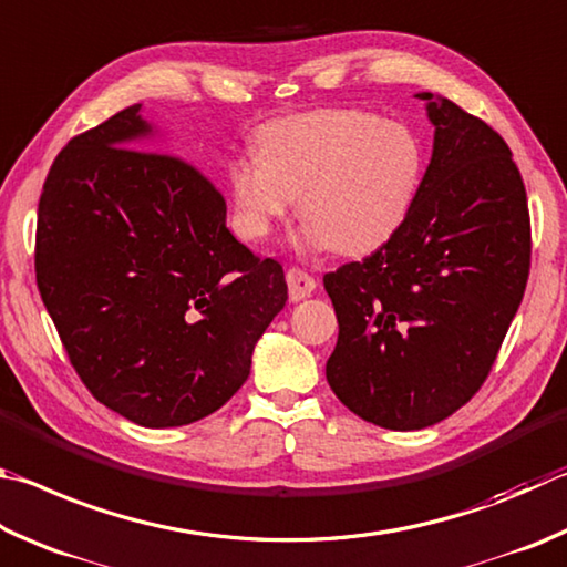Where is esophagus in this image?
<instances>
[{"label":"esophagus","mask_w":567,"mask_h":567,"mask_svg":"<svg viewBox=\"0 0 567 567\" xmlns=\"http://www.w3.org/2000/svg\"><path fill=\"white\" fill-rule=\"evenodd\" d=\"M286 284H289L291 301H301L316 291V278L311 274L301 271V268H289V274H286Z\"/></svg>","instance_id":"34e87169"}]
</instances>
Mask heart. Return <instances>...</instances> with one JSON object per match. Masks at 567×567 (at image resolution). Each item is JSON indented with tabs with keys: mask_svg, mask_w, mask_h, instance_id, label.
I'll use <instances>...</instances> for the list:
<instances>
[{
	"mask_svg": "<svg viewBox=\"0 0 567 567\" xmlns=\"http://www.w3.org/2000/svg\"><path fill=\"white\" fill-rule=\"evenodd\" d=\"M256 154L228 166L234 221L248 241L271 236L299 196V244L371 254L399 231L425 174L421 136L361 109H313L264 124Z\"/></svg>",
	"mask_w": 567,
	"mask_h": 567,
	"instance_id": "b5f03b06",
	"label": "heart"
}]
</instances>
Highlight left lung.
Wrapping results in <instances>:
<instances>
[{
    "label": "left lung",
    "instance_id": "1",
    "mask_svg": "<svg viewBox=\"0 0 567 567\" xmlns=\"http://www.w3.org/2000/svg\"><path fill=\"white\" fill-rule=\"evenodd\" d=\"M433 154L379 251L323 276L339 341L326 379L346 409L421 431L461 409L498 355L530 271L528 198L508 144L431 92Z\"/></svg>",
    "mask_w": 567,
    "mask_h": 567
}]
</instances>
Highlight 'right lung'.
<instances>
[{"label": "right lung", "mask_w": 567, "mask_h": 567, "mask_svg": "<svg viewBox=\"0 0 567 567\" xmlns=\"http://www.w3.org/2000/svg\"><path fill=\"white\" fill-rule=\"evenodd\" d=\"M142 104L74 136L39 198L37 286L99 403L144 429L206 419L241 389L289 299L284 268L226 228L208 178L158 148Z\"/></svg>", "instance_id": "obj_1"}]
</instances>
